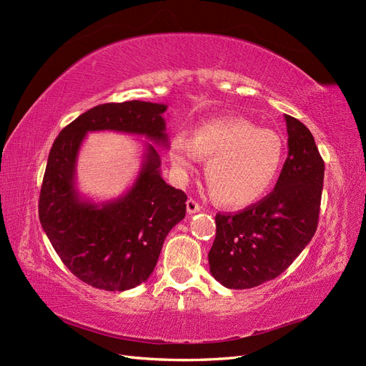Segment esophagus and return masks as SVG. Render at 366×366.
Instances as JSON below:
<instances>
[{"label":"esophagus","instance_id":"34e87169","mask_svg":"<svg viewBox=\"0 0 366 366\" xmlns=\"http://www.w3.org/2000/svg\"><path fill=\"white\" fill-rule=\"evenodd\" d=\"M186 209H187V214H195V212H200L202 210V206L198 204L194 198H189V200L186 202Z\"/></svg>","mask_w":366,"mask_h":366}]
</instances>
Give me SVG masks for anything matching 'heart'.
<instances>
[{"label": "heart", "mask_w": 366, "mask_h": 366, "mask_svg": "<svg viewBox=\"0 0 366 366\" xmlns=\"http://www.w3.org/2000/svg\"><path fill=\"white\" fill-rule=\"evenodd\" d=\"M169 159L179 179L207 160L204 179L212 197L223 206L244 207L261 200L278 179L284 142L276 131L246 117H219L198 125L192 139L177 132Z\"/></svg>", "instance_id": "heart-1"}]
</instances>
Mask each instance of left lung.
I'll return each mask as SVG.
<instances>
[{"mask_svg": "<svg viewBox=\"0 0 366 366\" xmlns=\"http://www.w3.org/2000/svg\"><path fill=\"white\" fill-rule=\"evenodd\" d=\"M287 157L274 189L237 214H217L210 273L227 289H252L274 280L312 241L319 219L324 160L313 134L285 114Z\"/></svg>", "mask_w": 366, "mask_h": 366, "instance_id": "left-lung-1", "label": "left lung"}]
</instances>
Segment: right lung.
<instances>
[{"mask_svg":"<svg viewBox=\"0 0 366 366\" xmlns=\"http://www.w3.org/2000/svg\"><path fill=\"white\" fill-rule=\"evenodd\" d=\"M166 105L142 101L104 104L65 127L49 154L39 194V221L53 249L76 278L108 292L145 282L156 267L169 230L186 215V194L166 184L160 156L147 143L131 189L96 204L76 189V160L90 131L145 136L168 147L162 114Z\"/></svg>","mask_w":366,"mask_h":366,"instance_id":"add662e5","label":"right lung"}]
</instances>
